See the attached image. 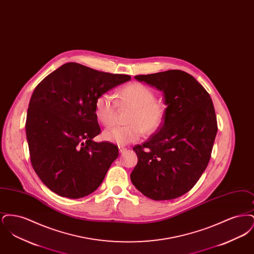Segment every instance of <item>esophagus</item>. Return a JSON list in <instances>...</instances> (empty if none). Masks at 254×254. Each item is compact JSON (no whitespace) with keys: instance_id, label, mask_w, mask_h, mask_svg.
Returning a JSON list of instances; mask_svg holds the SVG:
<instances>
[{"instance_id":"esophagus-1","label":"esophagus","mask_w":254,"mask_h":254,"mask_svg":"<svg viewBox=\"0 0 254 254\" xmlns=\"http://www.w3.org/2000/svg\"><path fill=\"white\" fill-rule=\"evenodd\" d=\"M127 150V147H125V146H123V145H119V152L120 153H123L124 151H126Z\"/></svg>"}]
</instances>
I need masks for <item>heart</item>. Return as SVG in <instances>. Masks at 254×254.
Returning <instances> with one entry per match:
<instances>
[{
    "label": "heart",
    "instance_id": "obj_1",
    "mask_svg": "<svg viewBox=\"0 0 254 254\" xmlns=\"http://www.w3.org/2000/svg\"><path fill=\"white\" fill-rule=\"evenodd\" d=\"M117 101L109 92L101 93L94 101V114L97 121L105 127L111 126L116 117L118 105L131 108L126 126H116L105 130L103 138L118 145H128L138 141L144 134L156 132L165 116V105L155 100L154 90L140 82H132L117 90Z\"/></svg>",
    "mask_w": 254,
    "mask_h": 254
}]
</instances>
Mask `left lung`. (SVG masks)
<instances>
[{
  "label": "left lung",
  "instance_id": "8db88e82",
  "mask_svg": "<svg viewBox=\"0 0 254 254\" xmlns=\"http://www.w3.org/2000/svg\"><path fill=\"white\" fill-rule=\"evenodd\" d=\"M165 94L166 116L143 145H134L138 163L130 174L136 189L155 200L190 191L207 167L217 133L211 98L189 73L173 69L136 75Z\"/></svg>",
  "mask_w": 254,
  "mask_h": 254
}]
</instances>
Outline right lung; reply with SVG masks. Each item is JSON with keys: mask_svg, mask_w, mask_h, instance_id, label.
I'll list each match as a JSON object with an SVG mask.
<instances>
[{"mask_svg": "<svg viewBox=\"0 0 254 254\" xmlns=\"http://www.w3.org/2000/svg\"><path fill=\"white\" fill-rule=\"evenodd\" d=\"M130 79L129 75L67 63L37 85L25 131L31 165L50 190L78 199L102 184L119 149L108 141H92L101 133L94 101Z\"/></svg>", "mask_w": 254, "mask_h": 254, "instance_id": "obj_1", "label": "right lung"}]
</instances>
